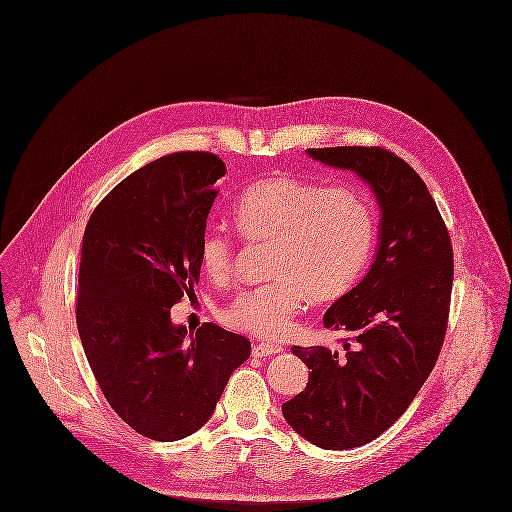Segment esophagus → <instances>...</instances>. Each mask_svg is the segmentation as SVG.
Returning a JSON list of instances; mask_svg holds the SVG:
<instances>
[{
  "mask_svg": "<svg viewBox=\"0 0 512 512\" xmlns=\"http://www.w3.org/2000/svg\"><path fill=\"white\" fill-rule=\"evenodd\" d=\"M281 350H283V348L277 346V344H271V342H257V344H253L251 354H253L255 358H263V356L277 354V352H281Z\"/></svg>",
  "mask_w": 512,
  "mask_h": 512,
  "instance_id": "1",
  "label": "esophagus"
}]
</instances>
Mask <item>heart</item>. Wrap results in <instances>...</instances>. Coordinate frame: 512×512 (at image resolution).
I'll return each instance as SVG.
<instances>
[{
	"mask_svg": "<svg viewBox=\"0 0 512 512\" xmlns=\"http://www.w3.org/2000/svg\"><path fill=\"white\" fill-rule=\"evenodd\" d=\"M247 243H271L269 283L241 289L223 308L225 320L261 338H281L307 303L336 301L364 273L376 241V211L364 190L293 176H269L247 186L231 207ZM200 265L217 283L237 263V241L219 229L200 239Z\"/></svg>",
	"mask_w": 512,
	"mask_h": 512,
	"instance_id": "obj_1",
	"label": "heart"
}]
</instances>
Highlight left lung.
<instances>
[{
    "mask_svg": "<svg viewBox=\"0 0 512 512\" xmlns=\"http://www.w3.org/2000/svg\"><path fill=\"white\" fill-rule=\"evenodd\" d=\"M314 160L354 170L382 205L380 249L368 275L324 314L348 332L342 350L293 346L307 388L283 404L287 423L322 449H352L382 435L431 374L447 332L453 245L419 174L382 146L308 148Z\"/></svg>",
    "mask_w": 512,
    "mask_h": 512,
    "instance_id": "1",
    "label": "left lung"
}]
</instances>
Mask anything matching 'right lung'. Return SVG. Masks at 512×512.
<instances>
[{
	"label": "right lung",
	"instance_id": "1",
	"mask_svg": "<svg viewBox=\"0 0 512 512\" xmlns=\"http://www.w3.org/2000/svg\"><path fill=\"white\" fill-rule=\"evenodd\" d=\"M223 174L213 152L162 156L114 186L85 229L79 336L110 408L154 441L196 433L251 354L249 338L219 324L186 338L170 320L200 281V239Z\"/></svg>",
	"mask_w": 512,
	"mask_h": 512
}]
</instances>
